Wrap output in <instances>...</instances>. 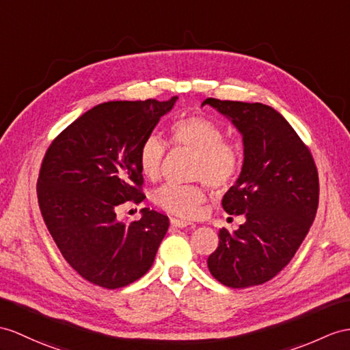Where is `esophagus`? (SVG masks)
Instances as JSON below:
<instances>
[{
  "label": "esophagus",
  "instance_id": "1",
  "mask_svg": "<svg viewBox=\"0 0 350 350\" xmlns=\"http://www.w3.org/2000/svg\"><path fill=\"white\" fill-rule=\"evenodd\" d=\"M170 226L175 227V228H184V227H189V226H193V224L187 223V221H183V219L172 218V219H170Z\"/></svg>",
  "mask_w": 350,
  "mask_h": 350
}]
</instances>
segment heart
Wrapping results in <instances>:
<instances>
[{
    "instance_id": "heart-1",
    "label": "heart",
    "mask_w": 350,
    "mask_h": 350,
    "mask_svg": "<svg viewBox=\"0 0 350 350\" xmlns=\"http://www.w3.org/2000/svg\"><path fill=\"white\" fill-rule=\"evenodd\" d=\"M170 141L178 148L193 151L196 160L193 176L215 190H226L239 176L243 156L236 144L227 142L224 129L211 118L193 114L180 117L170 124ZM167 147L157 135L147 136L139 147V167L150 181H157L166 159ZM206 202L202 185L166 184L154 193V203L167 214L190 219L198 217Z\"/></svg>"
}]
</instances>
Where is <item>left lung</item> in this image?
Returning <instances> with one entry per match:
<instances>
[{
    "instance_id": "left-lung-1",
    "label": "left lung",
    "mask_w": 350,
    "mask_h": 350,
    "mask_svg": "<svg viewBox=\"0 0 350 350\" xmlns=\"http://www.w3.org/2000/svg\"><path fill=\"white\" fill-rule=\"evenodd\" d=\"M243 139V166L223 198L230 215H245L236 232L221 228L208 267L230 288L261 285L291 261L317 215L319 178L309 148L269 105L208 98Z\"/></svg>"
}]
</instances>
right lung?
Instances as JSON below:
<instances>
[{"mask_svg": "<svg viewBox=\"0 0 350 350\" xmlns=\"http://www.w3.org/2000/svg\"><path fill=\"white\" fill-rule=\"evenodd\" d=\"M176 99L104 102L46 151L37 183L42 219L66 262L92 284L126 286L154 262L169 218L144 208L141 219L124 223L117 209L146 199L139 147Z\"/></svg>", "mask_w": 350, "mask_h": 350, "instance_id": "obj_1", "label": "right lung"}]
</instances>
